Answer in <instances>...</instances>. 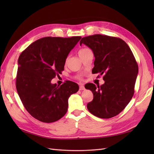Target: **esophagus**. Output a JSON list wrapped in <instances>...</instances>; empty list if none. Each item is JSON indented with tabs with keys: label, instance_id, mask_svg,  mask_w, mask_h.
Here are the masks:
<instances>
[{
	"label": "esophagus",
	"instance_id": "esophagus-1",
	"mask_svg": "<svg viewBox=\"0 0 154 154\" xmlns=\"http://www.w3.org/2000/svg\"><path fill=\"white\" fill-rule=\"evenodd\" d=\"M84 89H85V87H84V85H80V91H83V90H84Z\"/></svg>",
	"mask_w": 154,
	"mask_h": 154
}]
</instances>
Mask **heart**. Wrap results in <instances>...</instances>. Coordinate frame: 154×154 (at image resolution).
Wrapping results in <instances>:
<instances>
[{
	"mask_svg": "<svg viewBox=\"0 0 154 154\" xmlns=\"http://www.w3.org/2000/svg\"><path fill=\"white\" fill-rule=\"evenodd\" d=\"M90 51L91 50L88 49V48H82V49H80V50H79L78 54H79V56H81L82 54H85L86 53L88 52V51Z\"/></svg>",
	"mask_w": 154,
	"mask_h": 154,
	"instance_id": "heart-1",
	"label": "heart"
}]
</instances>
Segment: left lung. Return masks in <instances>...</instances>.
<instances>
[{
	"label": "left lung",
	"mask_w": 154,
	"mask_h": 154,
	"mask_svg": "<svg viewBox=\"0 0 154 154\" xmlns=\"http://www.w3.org/2000/svg\"><path fill=\"white\" fill-rule=\"evenodd\" d=\"M82 44L94 53L92 72L104 74L105 81L101 86H85L94 96L87 109L96 117L112 118L127 106L134 95L138 74L136 60L127 44L119 38L97 34L83 37L80 42Z\"/></svg>",
	"instance_id": "obj_1"
}]
</instances>
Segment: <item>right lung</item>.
<instances>
[{
  "mask_svg": "<svg viewBox=\"0 0 154 154\" xmlns=\"http://www.w3.org/2000/svg\"><path fill=\"white\" fill-rule=\"evenodd\" d=\"M81 36L44 37L22 51L18 60L16 87L27 111L44 123H53L66 114L68 99L79 90L77 83L59 85L51 80L64 70L69 53Z\"/></svg>",
  "mask_w": 154,
  "mask_h": 154,
  "instance_id": "1",
  "label": "right lung"
}]
</instances>
